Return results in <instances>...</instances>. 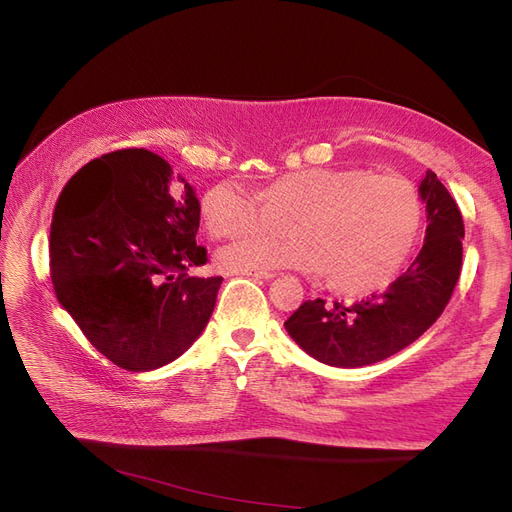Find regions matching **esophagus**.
<instances>
[{
    "label": "esophagus",
    "mask_w": 512,
    "mask_h": 512,
    "mask_svg": "<svg viewBox=\"0 0 512 512\" xmlns=\"http://www.w3.org/2000/svg\"><path fill=\"white\" fill-rule=\"evenodd\" d=\"M242 275L244 277H253V279H264V281L275 277V273H268V270H246V273H242Z\"/></svg>",
    "instance_id": "obj_1"
}]
</instances>
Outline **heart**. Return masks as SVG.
I'll return each mask as SVG.
<instances>
[{
    "label": "heart",
    "mask_w": 512,
    "mask_h": 512,
    "mask_svg": "<svg viewBox=\"0 0 512 512\" xmlns=\"http://www.w3.org/2000/svg\"><path fill=\"white\" fill-rule=\"evenodd\" d=\"M200 215L213 239L253 236L217 250L228 273L297 268L339 292L387 286L407 264L422 228V200L400 176L361 167H312L268 182L257 195L217 182ZM290 232H275L278 224Z\"/></svg>",
    "instance_id": "b5f03b06"
}]
</instances>
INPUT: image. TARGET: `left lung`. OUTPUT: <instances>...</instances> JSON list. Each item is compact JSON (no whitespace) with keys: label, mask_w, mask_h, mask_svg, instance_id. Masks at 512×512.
I'll list each match as a JSON object with an SVG mask.
<instances>
[{"label":"left lung","mask_w":512,"mask_h":512,"mask_svg":"<svg viewBox=\"0 0 512 512\" xmlns=\"http://www.w3.org/2000/svg\"><path fill=\"white\" fill-rule=\"evenodd\" d=\"M418 193L427 204V231L407 273L352 306L303 303L284 323L303 352L332 367L374 365L420 339L447 308L462 270V213L433 171Z\"/></svg>","instance_id":"1"}]
</instances>
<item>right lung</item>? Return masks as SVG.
I'll list each match as a JSON object with an SVG mask.
<instances>
[{
  "mask_svg": "<svg viewBox=\"0 0 512 512\" xmlns=\"http://www.w3.org/2000/svg\"><path fill=\"white\" fill-rule=\"evenodd\" d=\"M147 149L94 158L65 184L50 226V277L88 341L127 372L176 361L209 323L222 277H195L200 202Z\"/></svg>",
  "mask_w": 512,
  "mask_h": 512,
  "instance_id": "add662e5",
  "label": "right lung"
}]
</instances>
